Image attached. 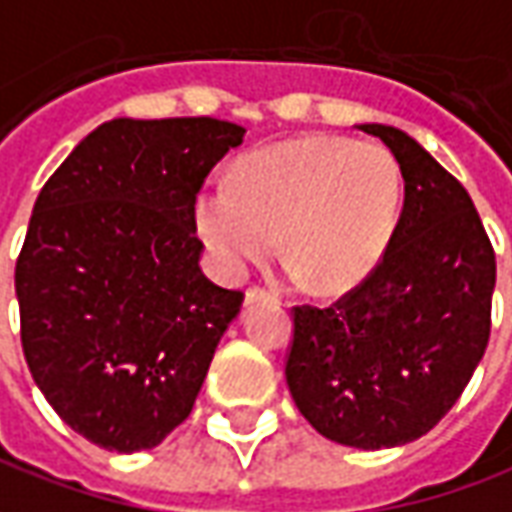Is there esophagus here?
<instances>
[{"label": "esophagus", "mask_w": 512, "mask_h": 512, "mask_svg": "<svg viewBox=\"0 0 512 512\" xmlns=\"http://www.w3.org/2000/svg\"><path fill=\"white\" fill-rule=\"evenodd\" d=\"M257 302H280V296L274 291H266L260 285H252L246 288V305H257Z\"/></svg>", "instance_id": "esophagus-1"}]
</instances>
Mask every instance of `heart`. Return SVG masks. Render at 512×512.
<instances>
[{
    "mask_svg": "<svg viewBox=\"0 0 512 512\" xmlns=\"http://www.w3.org/2000/svg\"><path fill=\"white\" fill-rule=\"evenodd\" d=\"M399 207L402 169L388 146L305 135L246 155L232 180H207L194 221L224 274H244L282 241L293 274L341 291L377 266Z\"/></svg>",
    "mask_w": 512,
    "mask_h": 512,
    "instance_id": "1",
    "label": "heart"
}]
</instances>
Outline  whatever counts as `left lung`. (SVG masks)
<instances>
[{"mask_svg": "<svg viewBox=\"0 0 512 512\" xmlns=\"http://www.w3.org/2000/svg\"><path fill=\"white\" fill-rule=\"evenodd\" d=\"M396 157L405 207L380 263L330 307H293L285 380L324 438L391 449L427 435L491 338L496 255L468 191L396 127L360 124Z\"/></svg>", "mask_w": 512, "mask_h": 512, "instance_id": "obj_1", "label": "left lung"}]
</instances>
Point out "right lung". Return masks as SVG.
<instances>
[{
  "mask_svg": "<svg viewBox=\"0 0 512 512\" xmlns=\"http://www.w3.org/2000/svg\"><path fill=\"white\" fill-rule=\"evenodd\" d=\"M244 127L113 119L46 180L16 260L21 346L71 430L152 449L191 416L244 291L205 277L194 202Z\"/></svg>",
  "mask_w": 512,
  "mask_h": 512,
  "instance_id": "right-lung-1",
  "label": "right lung"
}]
</instances>
